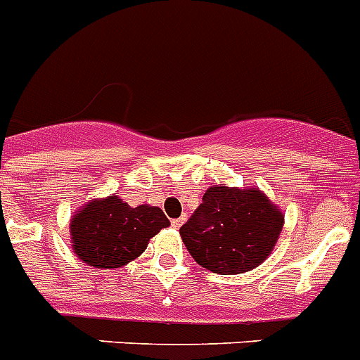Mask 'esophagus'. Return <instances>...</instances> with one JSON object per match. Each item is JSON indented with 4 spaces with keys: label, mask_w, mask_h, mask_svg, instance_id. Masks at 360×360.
Listing matches in <instances>:
<instances>
[{
    "label": "esophagus",
    "mask_w": 360,
    "mask_h": 360,
    "mask_svg": "<svg viewBox=\"0 0 360 360\" xmlns=\"http://www.w3.org/2000/svg\"><path fill=\"white\" fill-rule=\"evenodd\" d=\"M184 220H186V218H173V220H171V226H173L174 227V229H178V227H180V226H182V224H184Z\"/></svg>",
    "instance_id": "esophagus-1"
}]
</instances>
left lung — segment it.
<instances>
[{"instance_id":"1","label":"left lung","mask_w":360,"mask_h":360,"mask_svg":"<svg viewBox=\"0 0 360 360\" xmlns=\"http://www.w3.org/2000/svg\"><path fill=\"white\" fill-rule=\"evenodd\" d=\"M284 213L259 187L211 186L202 204L180 227L196 264L218 275L255 269L278 242Z\"/></svg>"}]
</instances>
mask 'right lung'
Listing matches in <instances>:
<instances>
[{"label": "right lung", "instance_id": "1", "mask_svg": "<svg viewBox=\"0 0 360 360\" xmlns=\"http://www.w3.org/2000/svg\"><path fill=\"white\" fill-rule=\"evenodd\" d=\"M171 226L156 205L131 207L118 195L92 198L70 218V245L82 262L98 269L122 268L138 259L160 229Z\"/></svg>", "mask_w": 360, "mask_h": 360}]
</instances>
